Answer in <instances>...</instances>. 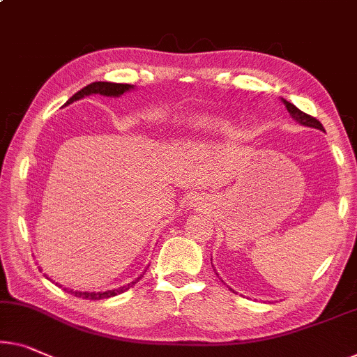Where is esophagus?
I'll return each instance as SVG.
<instances>
[{
	"instance_id": "34e87169",
	"label": "esophagus",
	"mask_w": 357,
	"mask_h": 357,
	"mask_svg": "<svg viewBox=\"0 0 357 357\" xmlns=\"http://www.w3.org/2000/svg\"><path fill=\"white\" fill-rule=\"evenodd\" d=\"M200 204V199L197 195H192V197H189V202H188V205H190V206H195V205H199Z\"/></svg>"
}]
</instances>
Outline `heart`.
Segmentation results:
<instances>
[{"mask_svg":"<svg viewBox=\"0 0 357 357\" xmlns=\"http://www.w3.org/2000/svg\"><path fill=\"white\" fill-rule=\"evenodd\" d=\"M218 121L215 120H204V121H199V130L200 131H208L211 126H216Z\"/></svg>","mask_w":357,"mask_h":357,"instance_id":"obj_1","label":"heart"}]
</instances>
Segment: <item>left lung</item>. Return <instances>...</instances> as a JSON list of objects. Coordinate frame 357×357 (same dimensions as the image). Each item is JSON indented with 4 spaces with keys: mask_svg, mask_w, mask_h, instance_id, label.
<instances>
[{
    "mask_svg": "<svg viewBox=\"0 0 357 357\" xmlns=\"http://www.w3.org/2000/svg\"><path fill=\"white\" fill-rule=\"evenodd\" d=\"M282 102H284V105L287 107V110H289V114H290V116L291 119H294L295 121H298V123L300 125H303V126H307V128H316V130H321V131H324V126H322V123L319 120H316L314 116H311V115H307V114H305V112H301L300 109H296L294 104L291 102H289V100H285V99H280ZM232 290V289H231ZM234 291V290H232Z\"/></svg>",
    "mask_w": 357,
    "mask_h": 357,
    "instance_id": "8db88e82",
    "label": "left lung"
}]
</instances>
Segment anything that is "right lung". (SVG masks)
<instances>
[{
	"label": "right lung",
	"instance_id": "obj_1",
	"mask_svg": "<svg viewBox=\"0 0 357 357\" xmlns=\"http://www.w3.org/2000/svg\"><path fill=\"white\" fill-rule=\"evenodd\" d=\"M131 89H135V84L110 83V82H94L91 84H88V86H84L83 89H79L78 93L73 94L72 98L67 100L66 105L75 102V100H79V99L86 98V96H91V94L107 96V98H120L121 94L126 93V91H131ZM142 275H144V274H141L139 278H137L136 280L130 282V284H126L123 287H119V289H114V290H105V291H78V290L66 289V287H63V290L68 291V294L78 296V298H86V300H102V298H110V296L120 295V294H123V291L130 290L131 287L136 284V282H139V279L142 278ZM46 278H47V275H46ZM47 279H50V278H47ZM56 285H59V284H56ZM59 287L62 289V285H59Z\"/></svg>",
	"mask_w": 357,
	"mask_h": 357
}]
</instances>
